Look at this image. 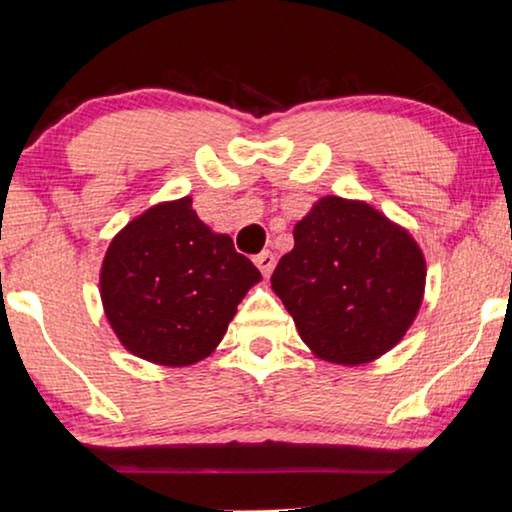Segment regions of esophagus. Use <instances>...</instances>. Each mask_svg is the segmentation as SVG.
Here are the masks:
<instances>
[{"label": "esophagus", "instance_id": "esophagus-1", "mask_svg": "<svg viewBox=\"0 0 512 512\" xmlns=\"http://www.w3.org/2000/svg\"><path fill=\"white\" fill-rule=\"evenodd\" d=\"M255 264L257 267H260V271L264 276H269L271 271H274V264H276V257H274V252H269V250H262L260 255H255Z\"/></svg>", "mask_w": 512, "mask_h": 512}]
</instances>
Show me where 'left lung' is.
I'll return each mask as SVG.
<instances>
[{
	"label": "left lung",
	"mask_w": 512,
	"mask_h": 512,
	"mask_svg": "<svg viewBox=\"0 0 512 512\" xmlns=\"http://www.w3.org/2000/svg\"><path fill=\"white\" fill-rule=\"evenodd\" d=\"M271 288L320 360L372 363L424 302L426 260L410 231L365 201L323 196L295 224Z\"/></svg>",
	"instance_id": "1"
}]
</instances>
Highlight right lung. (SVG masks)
Segmentation results:
<instances>
[{"instance_id": "add662e5", "label": "right lung", "mask_w": 512, "mask_h": 512, "mask_svg": "<svg viewBox=\"0 0 512 512\" xmlns=\"http://www.w3.org/2000/svg\"><path fill=\"white\" fill-rule=\"evenodd\" d=\"M260 281L234 241L201 222L192 196H182L147 208L112 238L100 299L126 351L187 367L217 349L236 306Z\"/></svg>"}]
</instances>
